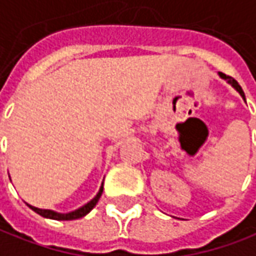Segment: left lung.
Returning a JSON list of instances; mask_svg holds the SVG:
<instances>
[{
    "mask_svg": "<svg viewBox=\"0 0 256 256\" xmlns=\"http://www.w3.org/2000/svg\"><path fill=\"white\" fill-rule=\"evenodd\" d=\"M219 74H220V78H224V80H228V83H230V84L233 86L234 88H236V90L238 91V92H240L241 94V97L244 98V100H246V96H244V91H242V88H241V86L238 84V83H237V82H236V80H234L233 78H230V76H226V74H224V73H219Z\"/></svg>",
    "mask_w": 256,
    "mask_h": 256,
    "instance_id": "obj_1",
    "label": "left lung"
}]
</instances>
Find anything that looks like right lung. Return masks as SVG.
<instances>
[{
	"mask_svg": "<svg viewBox=\"0 0 256 256\" xmlns=\"http://www.w3.org/2000/svg\"><path fill=\"white\" fill-rule=\"evenodd\" d=\"M104 190V183L101 186V188L98 191V194L92 200H91L90 202L83 205L82 208L76 209V210H73V212H69V214H58V212H54V210H50V209H40V208H36V206H32V205H28V208H32L34 210L36 214H38L42 218H48V219H54V220H74V219H78V218H83L86 216L88 212H90L91 209L94 208L96 205H97L98 200H100V196L102 194Z\"/></svg>",
	"mask_w": 256,
	"mask_h": 256,
	"instance_id": "add662e5",
	"label": "right lung"
}]
</instances>
